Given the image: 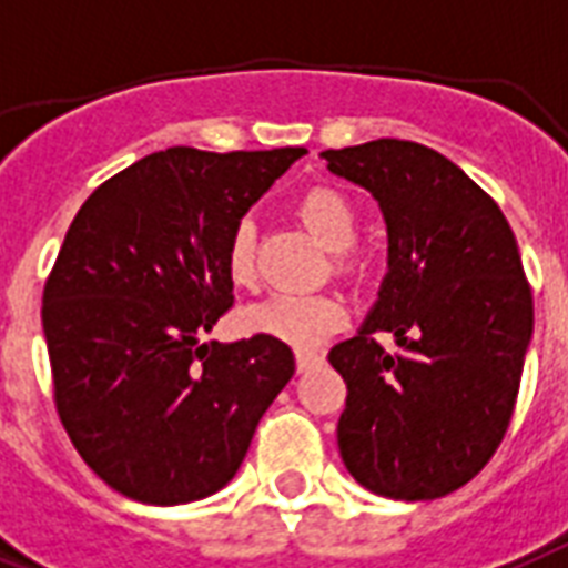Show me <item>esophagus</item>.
Segmentation results:
<instances>
[{"mask_svg":"<svg viewBox=\"0 0 568 568\" xmlns=\"http://www.w3.org/2000/svg\"><path fill=\"white\" fill-rule=\"evenodd\" d=\"M294 358H297L300 373H308L312 367H317V364L324 362V356H321V353H315V349H297V353H294Z\"/></svg>","mask_w":568,"mask_h":568,"instance_id":"1","label":"esophagus"}]
</instances>
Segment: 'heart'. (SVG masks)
Listing matches in <instances>:
<instances>
[{"label": "heart", "instance_id": "obj_1", "mask_svg": "<svg viewBox=\"0 0 568 568\" xmlns=\"http://www.w3.org/2000/svg\"><path fill=\"white\" fill-rule=\"evenodd\" d=\"M297 212L317 242L326 244L329 251H341L338 268L356 271V260L349 256L347 247L358 236V219L347 197L329 186H315L300 197ZM224 268L233 285H251L256 280V233L251 221H239L230 233ZM344 321L347 303L329 292H276L244 308L242 315V326L251 335H265L300 349L317 347L326 335L344 326Z\"/></svg>", "mask_w": 568, "mask_h": 568}]
</instances>
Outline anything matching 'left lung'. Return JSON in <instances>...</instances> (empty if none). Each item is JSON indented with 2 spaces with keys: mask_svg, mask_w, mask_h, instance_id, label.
Masks as SVG:
<instances>
[{
  "mask_svg": "<svg viewBox=\"0 0 568 568\" xmlns=\"http://www.w3.org/2000/svg\"><path fill=\"white\" fill-rule=\"evenodd\" d=\"M388 224V276L356 338L329 349L347 382L338 449L349 476L403 501L476 478L514 417L534 329L514 230L476 180L408 140L324 151ZM390 331L388 354L372 338Z\"/></svg>",
  "mask_w": 568,
  "mask_h": 568,
  "instance_id": "left-lung-1",
  "label": "left lung"
}]
</instances>
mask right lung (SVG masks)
Masks as SVG:
<instances>
[{"instance_id": "add662e5", "label": "right lung", "mask_w": 568, "mask_h": 568, "mask_svg": "<svg viewBox=\"0 0 568 568\" xmlns=\"http://www.w3.org/2000/svg\"><path fill=\"white\" fill-rule=\"evenodd\" d=\"M306 149L142 156L84 201L43 288L54 408L87 467L142 505H186L242 467L294 376L265 335L201 344L233 306L230 233Z\"/></svg>"}]
</instances>
